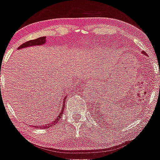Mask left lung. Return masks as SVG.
I'll use <instances>...</instances> for the list:
<instances>
[{
  "label": "left lung",
  "instance_id": "8db88e82",
  "mask_svg": "<svg viewBox=\"0 0 160 160\" xmlns=\"http://www.w3.org/2000/svg\"><path fill=\"white\" fill-rule=\"evenodd\" d=\"M142 53L144 55H146V56H147V54H146V52L142 51ZM99 107L100 108H98V109H100L99 111H100V112H101V113H99V112H98V111H97V112H98V115H97V114H95V115H97V117H99V116H101V114H104V113L103 112V111H101V110H102V109H103V106L101 105V106H99ZM99 118H100V117H99Z\"/></svg>",
  "mask_w": 160,
  "mask_h": 160
}]
</instances>
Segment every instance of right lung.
I'll use <instances>...</instances> for the list:
<instances>
[{
    "label": "right lung",
    "instance_id": "right-lung-1",
    "mask_svg": "<svg viewBox=\"0 0 160 160\" xmlns=\"http://www.w3.org/2000/svg\"><path fill=\"white\" fill-rule=\"evenodd\" d=\"M46 37H40V38H36V39H33V40H30V41L26 42L23 43L22 45H21L18 49H24V48H27V47H30V46H42L46 43ZM67 96H66L65 98H63V101H62V105L61 107L60 110H59L56 113V114L54 115V117L51 118L49 120H48V122H46V124L42 125H39V126H37V128H51V127L54 126L55 125H56V123L58 122V121L62 117V112L64 111V108H65V101L67 100Z\"/></svg>",
    "mask_w": 160,
    "mask_h": 160
}]
</instances>
